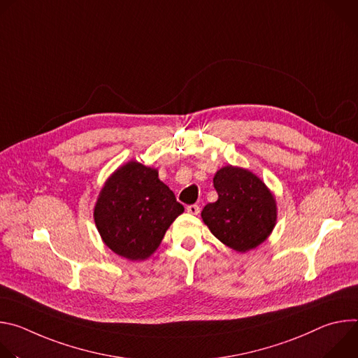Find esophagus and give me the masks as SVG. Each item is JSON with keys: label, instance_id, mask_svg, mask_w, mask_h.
<instances>
[{"label": "esophagus", "instance_id": "esophagus-1", "mask_svg": "<svg viewBox=\"0 0 358 358\" xmlns=\"http://www.w3.org/2000/svg\"><path fill=\"white\" fill-rule=\"evenodd\" d=\"M187 213L191 215H196L199 213V207L196 206V203H192V206L187 207Z\"/></svg>", "mask_w": 358, "mask_h": 358}]
</instances>
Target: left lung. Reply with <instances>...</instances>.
I'll list each match as a JSON object with an SVG mask.
<instances>
[{"instance_id": "1", "label": "left lung", "mask_w": 358, "mask_h": 358, "mask_svg": "<svg viewBox=\"0 0 358 358\" xmlns=\"http://www.w3.org/2000/svg\"><path fill=\"white\" fill-rule=\"evenodd\" d=\"M214 187L218 199L201 213L213 235L238 252L265 242L278 218L275 196L265 182L249 170L227 166L217 171Z\"/></svg>"}]
</instances>
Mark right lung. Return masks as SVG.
Listing matches in <instances>:
<instances>
[{"label": "right lung", "instance_id": "right-lung-1", "mask_svg": "<svg viewBox=\"0 0 358 358\" xmlns=\"http://www.w3.org/2000/svg\"><path fill=\"white\" fill-rule=\"evenodd\" d=\"M182 213L184 207L156 169L129 162L105 182L93 217L106 246L126 259L144 261Z\"/></svg>", "mask_w": 358, "mask_h": 358}]
</instances>
